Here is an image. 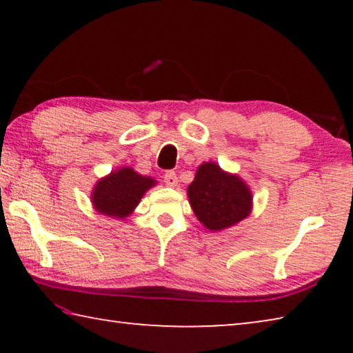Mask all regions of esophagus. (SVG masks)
Returning a JSON list of instances; mask_svg holds the SVG:
<instances>
[{
  "label": "esophagus",
  "instance_id": "34e87169",
  "mask_svg": "<svg viewBox=\"0 0 353 353\" xmlns=\"http://www.w3.org/2000/svg\"><path fill=\"white\" fill-rule=\"evenodd\" d=\"M163 179H165V183L168 185V187H171V188H174L176 185H177V176H176L174 171H166Z\"/></svg>",
  "mask_w": 353,
  "mask_h": 353
}]
</instances>
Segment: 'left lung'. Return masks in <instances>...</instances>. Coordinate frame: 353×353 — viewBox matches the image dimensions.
<instances>
[{"label": "left lung", "mask_w": 353, "mask_h": 353, "mask_svg": "<svg viewBox=\"0 0 353 353\" xmlns=\"http://www.w3.org/2000/svg\"><path fill=\"white\" fill-rule=\"evenodd\" d=\"M188 202L199 223L210 232H221L246 219L254 207L249 185L216 162H204L187 188Z\"/></svg>", "instance_id": "1"}]
</instances>
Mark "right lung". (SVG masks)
Wrapping results in <instances>:
<instances>
[{
  "mask_svg": "<svg viewBox=\"0 0 353 353\" xmlns=\"http://www.w3.org/2000/svg\"><path fill=\"white\" fill-rule=\"evenodd\" d=\"M157 185L154 177L141 176L130 166H119L94 183L90 199L98 213L126 219L134 213L148 190Z\"/></svg>",
  "mask_w": 353,
  "mask_h": 353,
  "instance_id": "add662e5",
  "label": "right lung"
}]
</instances>
